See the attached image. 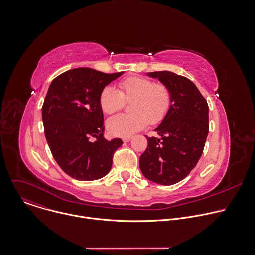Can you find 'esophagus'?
<instances>
[{
	"label": "esophagus",
	"mask_w": 255,
	"mask_h": 255,
	"mask_svg": "<svg viewBox=\"0 0 255 255\" xmlns=\"http://www.w3.org/2000/svg\"><path fill=\"white\" fill-rule=\"evenodd\" d=\"M132 136H126V137H123L122 138V140H123V142H125V143H127V142H130L131 140H132Z\"/></svg>",
	"instance_id": "obj_1"
}]
</instances>
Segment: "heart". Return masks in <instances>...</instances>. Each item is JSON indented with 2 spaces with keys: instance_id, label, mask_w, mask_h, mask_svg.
Returning a JSON list of instances; mask_svg holds the SVG:
<instances>
[{
  "instance_id": "b5f03b06",
  "label": "heart",
  "mask_w": 255,
  "mask_h": 255,
  "mask_svg": "<svg viewBox=\"0 0 255 255\" xmlns=\"http://www.w3.org/2000/svg\"><path fill=\"white\" fill-rule=\"evenodd\" d=\"M118 91L105 86L99 96L102 111L112 115L119 111L124 101H130L131 113L119 114L107 122L109 132L114 136L126 137L145 128L149 123H160L172 105L170 88L162 82H155L143 76H130L118 82Z\"/></svg>"
}]
</instances>
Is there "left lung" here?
Wrapping results in <instances>:
<instances>
[{
	"instance_id": "8db88e82",
	"label": "left lung",
	"mask_w": 255,
	"mask_h": 255,
	"mask_svg": "<svg viewBox=\"0 0 255 255\" xmlns=\"http://www.w3.org/2000/svg\"><path fill=\"white\" fill-rule=\"evenodd\" d=\"M172 93L171 108L147 137L148 146L140 157V169L150 181L171 186L184 180L198 164L209 134V105L189 78L171 71L149 72Z\"/></svg>"
}]
</instances>
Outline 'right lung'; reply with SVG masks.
Returning a JSON list of instances; mask_svg holds the SVG:
<instances>
[{
    "instance_id": "add662e5",
    "label": "right lung",
    "mask_w": 255,
    "mask_h": 255,
    "mask_svg": "<svg viewBox=\"0 0 255 255\" xmlns=\"http://www.w3.org/2000/svg\"><path fill=\"white\" fill-rule=\"evenodd\" d=\"M124 71L104 73L88 67L67 70L50 83L42 104L44 135L61 170L78 181L106 176L120 138L103 137L102 89Z\"/></svg>"
}]
</instances>
